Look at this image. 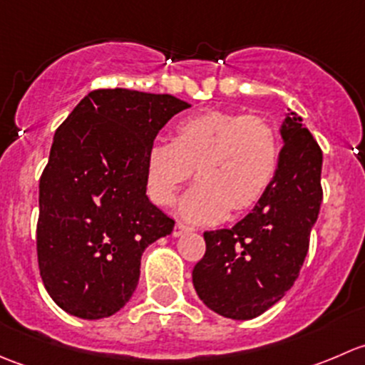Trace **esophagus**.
I'll return each mask as SVG.
<instances>
[{
	"mask_svg": "<svg viewBox=\"0 0 365 365\" xmlns=\"http://www.w3.org/2000/svg\"><path fill=\"white\" fill-rule=\"evenodd\" d=\"M192 231H194V227L187 226V224H182V222H176L175 230H173V237H182V235L192 233Z\"/></svg>",
	"mask_w": 365,
	"mask_h": 365,
	"instance_id": "1",
	"label": "esophagus"
}]
</instances>
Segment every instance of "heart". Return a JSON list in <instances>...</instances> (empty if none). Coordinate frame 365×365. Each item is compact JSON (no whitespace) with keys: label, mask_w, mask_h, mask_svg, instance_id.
Masks as SVG:
<instances>
[{"label":"heart","mask_w":365,"mask_h":365,"mask_svg":"<svg viewBox=\"0 0 365 365\" xmlns=\"http://www.w3.org/2000/svg\"><path fill=\"white\" fill-rule=\"evenodd\" d=\"M281 160L279 134L252 114L205 109L182 118L173 141L155 139L145 155L150 200L171 206L196 175L201 182L182 201V215L196 222L219 220L233 208L245 212L263 200Z\"/></svg>","instance_id":"1"}]
</instances>
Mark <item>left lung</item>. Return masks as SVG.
<instances>
[{
	"label": "left lung",
	"instance_id": "obj_1",
	"mask_svg": "<svg viewBox=\"0 0 365 365\" xmlns=\"http://www.w3.org/2000/svg\"><path fill=\"white\" fill-rule=\"evenodd\" d=\"M284 146L263 200L230 230L205 231L206 251L192 270L197 297L231 319H252L297 281L323 200L322 148L302 118L281 125Z\"/></svg>",
	"mask_w": 365,
	"mask_h": 365
}]
</instances>
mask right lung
I'll return each mask as SVG.
<instances>
[{"label": "right lung", "mask_w": 365, "mask_h": 365, "mask_svg": "<svg viewBox=\"0 0 365 365\" xmlns=\"http://www.w3.org/2000/svg\"><path fill=\"white\" fill-rule=\"evenodd\" d=\"M187 108L173 95L93 90L58 127L40 176L36 256L47 293L68 314L120 311L145 249L175 227L146 196L145 155Z\"/></svg>", "instance_id": "add662e5"}]
</instances>
